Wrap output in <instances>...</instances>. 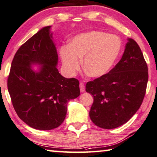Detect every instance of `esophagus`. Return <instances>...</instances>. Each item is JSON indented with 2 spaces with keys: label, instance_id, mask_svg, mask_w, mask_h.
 <instances>
[{
  "label": "esophagus",
  "instance_id": "obj_1",
  "mask_svg": "<svg viewBox=\"0 0 157 157\" xmlns=\"http://www.w3.org/2000/svg\"><path fill=\"white\" fill-rule=\"evenodd\" d=\"M79 89H80L81 92H84L85 91V86H84V84L83 82L79 83Z\"/></svg>",
  "mask_w": 157,
  "mask_h": 157
}]
</instances>
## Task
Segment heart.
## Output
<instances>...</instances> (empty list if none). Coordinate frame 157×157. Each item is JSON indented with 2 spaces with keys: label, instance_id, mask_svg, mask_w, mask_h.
Wrapping results in <instances>:
<instances>
[{
  "label": "heart",
  "instance_id": "b5f03b06",
  "mask_svg": "<svg viewBox=\"0 0 157 157\" xmlns=\"http://www.w3.org/2000/svg\"><path fill=\"white\" fill-rule=\"evenodd\" d=\"M120 49V40L117 36L101 31H91L74 37L68 47H61L60 54L69 74L74 75L78 71L80 59L84 57L85 73L90 77L99 78L110 71Z\"/></svg>",
  "mask_w": 157,
  "mask_h": 157
}]
</instances>
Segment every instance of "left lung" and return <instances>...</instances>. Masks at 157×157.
<instances>
[{"label":"left lung","mask_w":157,"mask_h":157,"mask_svg":"<svg viewBox=\"0 0 157 157\" xmlns=\"http://www.w3.org/2000/svg\"><path fill=\"white\" fill-rule=\"evenodd\" d=\"M148 68L140 47L129 38L116 66L86 84L94 97L89 117L98 127L112 129L123 125L140 108L145 95Z\"/></svg>","instance_id":"left-lung-1"}]
</instances>
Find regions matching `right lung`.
I'll list each match as a JSON object with an SVG mask.
<instances>
[{
  "mask_svg": "<svg viewBox=\"0 0 157 157\" xmlns=\"http://www.w3.org/2000/svg\"><path fill=\"white\" fill-rule=\"evenodd\" d=\"M51 26L39 31L17 51L7 78V89L17 115L31 127L48 131L63 123L67 103L80 94L79 82L59 73ZM41 64L36 73L30 64Z\"/></svg>",
  "mask_w": 157,
  "mask_h": 157,
  "instance_id": "obj_1",
  "label": "right lung"
}]
</instances>
